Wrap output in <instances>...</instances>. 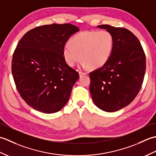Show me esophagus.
Here are the masks:
<instances>
[{
    "instance_id": "esophagus-1",
    "label": "esophagus",
    "mask_w": 156,
    "mask_h": 156,
    "mask_svg": "<svg viewBox=\"0 0 156 156\" xmlns=\"http://www.w3.org/2000/svg\"><path fill=\"white\" fill-rule=\"evenodd\" d=\"M87 72H81V71L79 72V75H80V77H81V76H82L87 75Z\"/></svg>"
}]
</instances>
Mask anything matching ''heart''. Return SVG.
<instances>
[{"label":"heart","mask_w":156,"mask_h":156,"mask_svg":"<svg viewBox=\"0 0 156 156\" xmlns=\"http://www.w3.org/2000/svg\"><path fill=\"white\" fill-rule=\"evenodd\" d=\"M115 45L114 36L110 31H87L74 35L63 49V57L68 66H75L80 59L82 66L97 69L107 64Z\"/></svg>","instance_id":"b5f03b06"}]
</instances>
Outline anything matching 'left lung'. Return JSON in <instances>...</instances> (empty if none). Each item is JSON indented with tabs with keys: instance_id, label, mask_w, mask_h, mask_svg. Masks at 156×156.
<instances>
[{
	"instance_id": "1",
	"label": "left lung",
	"mask_w": 156,
	"mask_h": 156,
	"mask_svg": "<svg viewBox=\"0 0 156 156\" xmlns=\"http://www.w3.org/2000/svg\"><path fill=\"white\" fill-rule=\"evenodd\" d=\"M97 27L113 35L115 45L107 64L89 74L90 92L97 107L115 112L130 104L140 92L146 69L145 55L137 37L128 29Z\"/></svg>"
}]
</instances>
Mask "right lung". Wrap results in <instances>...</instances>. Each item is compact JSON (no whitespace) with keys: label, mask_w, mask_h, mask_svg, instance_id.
Here are the masks:
<instances>
[{"label":"right lung","mask_w":156,"mask_h":156,"mask_svg":"<svg viewBox=\"0 0 156 156\" xmlns=\"http://www.w3.org/2000/svg\"><path fill=\"white\" fill-rule=\"evenodd\" d=\"M79 31L69 23L45 25L20 39L12 55V74L20 96L33 108L54 113L69 101L79 74L66 63L63 49Z\"/></svg>","instance_id":"right-lung-1"}]
</instances>
